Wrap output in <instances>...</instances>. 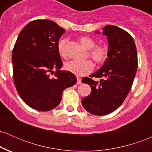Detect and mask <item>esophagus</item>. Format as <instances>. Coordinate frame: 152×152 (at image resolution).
Returning a JSON list of instances; mask_svg holds the SVG:
<instances>
[{
	"label": "esophagus",
	"instance_id": "obj_1",
	"mask_svg": "<svg viewBox=\"0 0 152 152\" xmlns=\"http://www.w3.org/2000/svg\"><path fill=\"white\" fill-rule=\"evenodd\" d=\"M76 83H77V84H78V85L81 84V79L79 77H77V82H76Z\"/></svg>",
	"mask_w": 152,
	"mask_h": 152
}]
</instances>
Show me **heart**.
Returning <instances> with one entry per match:
<instances>
[{
    "instance_id": "obj_1",
    "label": "heart",
    "mask_w": 152,
    "mask_h": 152,
    "mask_svg": "<svg viewBox=\"0 0 152 152\" xmlns=\"http://www.w3.org/2000/svg\"><path fill=\"white\" fill-rule=\"evenodd\" d=\"M81 44L87 50H89L88 54L91 58L97 64H100L106 61L108 56V48L104 45L95 46L96 43L93 38L88 36H81L79 38ZM66 43L67 39L61 38L58 43V50L59 54L63 57L66 56ZM65 69L66 71L77 76H83L89 74L94 69V64L91 61L71 60L66 63Z\"/></svg>"
}]
</instances>
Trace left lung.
Instances as JSON below:
<instances>
[{
    "label": "left lung",
    "instance_id": "obj_1",
    "mask_svg": "<svg viewBox=\"0 0 152 152\" xmlns=\"http://www.w3.org/2000/svg\"><path fill=\"white\" fill-rule=\"evenodd\" d=\"M100 33L95 31L96 34ZM102 34L107 38L108 58L90 76L100 81L88 77L81 81L91 88L89 95L82 99V105L90 114L97 116L113 112L123 103L130 91L138 67L137 48L129 33L117 26L108 25L103 28Z\"/></svg>",
    "mask_w": 152,
    "mask_h": 152
}]
</instances>
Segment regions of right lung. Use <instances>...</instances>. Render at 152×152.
<instances>
[{"instance_id": "right-lung-1", "label": "right lung", "mask_w": 152, "mask_h": 152, "mask_svg": "<svg viewBox=\"0 0 152 152\" xmlns=\"http://www.w3.org/2000/svg\"><path fill=\"white\" fill-rule=\"evenodd\" d=\"M65 30L54 21L35 20L19 34L12 53L13 81L20 98L32 109L47 111L60 104L65 88L76 84V77L61 71L58 50ZM56 70L55 77L49 74Z\"/></svg>"}]
</instances>
